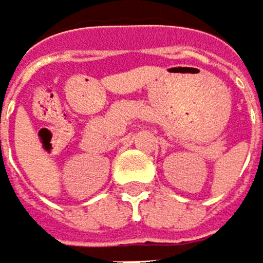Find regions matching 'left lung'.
Here are the masks:
<instances>
[{
	"mask_svg": "<svg viewBox=\"0 0 263 263\" xmlns=\"http://www.w3.org/2000/svg\"><path fill=\"white\" fill-rule=\"evenodd\" d=\"M262 121H263V115H262Z\"/></svg>",
	"mask_w": 263,
	"mask_h": 263,
	"instance_id": "left-lung-1",
	"label": "left lung"
}]
</instances>
